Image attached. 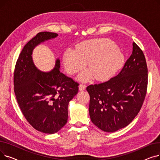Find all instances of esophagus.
I'll return each instance as SVG.
<instances>
[{"instance_id": "34e87169", "label": "esophagus", "mask_w": 160, "mask_h": 160, "mask_svg": "<svg viewBox=\"0 0 160 160\" xmlns=\"http://www.w3.org/2000/svg\"><path fill=\"white\" fill-rule=\"evenodd\" d=\"M86 88V86L84 85V84H80L79 86V90L80 91H83L85 90Z\"/></svg>"}]
</instances>
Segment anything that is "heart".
<instances>
[{
  "mask_svg": "<svg viewBox=\"0 0 160 160\" xmlns=\"http://www.w3.org/2000/svg\"><path fill=\"white\" fill-rule=\"evenodd\" d=\"M65 71L73 74L86 65L89 69L83 71L78 80L88 82L95 77L99 81L110 79L123 65L124 56L113 42L107 39H93L83 42L77 50L67 48L63 55Z\"/></svg>",
  "mask_w": 160,
  "mask_h": 160,
  "instance_id": "1",
  "label": "heart"
}]
</instances>
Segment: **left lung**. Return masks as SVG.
Listing matches in <instances>:
<instances>
[{
	"label": "left lung",
	"mask_w": 160,
	"mask_h": 160,
	"mask_svg": "<svg viewBox=\"0 0 160 160\" xmlns=\"http://www.w3.org/2000/svg\"><path fill=\"white\" fill-rule=\"evenodd\" d=\"M147 72L144 54L133 43L132 54L118 75L106 82L88 86L92 122L106 132H114L128 125L145 100Z\"/></svg>",
	"instance_id": "1"
}]
</instances>
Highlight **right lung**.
Masks as SVG:
<instances>
[{"instance_id": "1", "label": "right lung", "mask_w": 160, "mask_h": 160, "mask_svg": "<svg viewBox=\"0 0 160 160\" xmlns=\"http://www.w3.org/2000/svg\"><path fill=\"white\" fill-rule=\"evenodd\" d=\"M58 36L41 32L29 41L17 61L13 77L16 99L25 118L36 130L49 134L65 125L69 103L78 91V83L60 72L59 58L48 72L41 71L33 63L34 48Z\"/></svg>"}]
</instances>
